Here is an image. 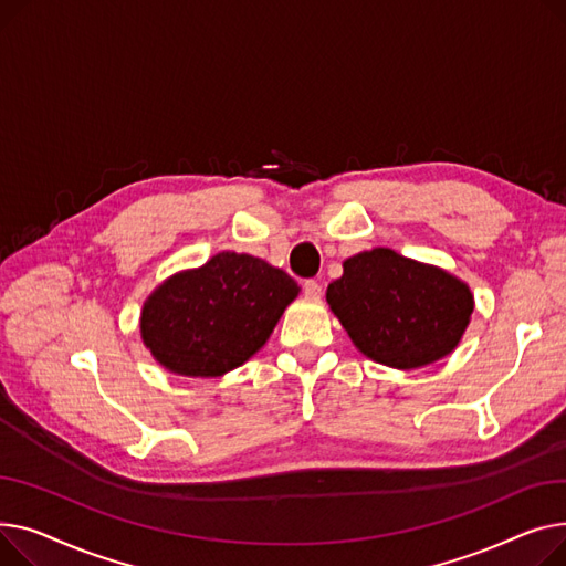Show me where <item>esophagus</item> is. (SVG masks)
<instances>
[{
  "mask_svg": "<svg viewBox=\"0 0 566 566\" xmlns=\"http://www.w3.org/2000/svg\"><path fill=\"white\" fill-rule=\"evenodd\" d=\"M304 294H306L308 298H319V296H322V285L311 279V281L304 283Z\"/></svg>",
  "mask_w": 566,
  "mask_h": 566,
  "instance_id": "1",
  "label": "esophagus"
}]
</instances>
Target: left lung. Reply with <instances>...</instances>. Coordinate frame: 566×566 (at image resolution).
<instances>
[{
	"instance_id": "1",
	"label": "left lung",
	"mask_w": 566,
	"mask_h": 566,
	"mask_svg": "<svg viewBox=\"0 0 566 566\" xmlns=\"http://www.w3.org/2000/svg\"><path fill=\"white\" fill-rule=\"evenodd\" d=\"M326 302L358 352L397 370L448 356L475 306L457 276L381 247L347 258Z\"/></svg>"
}]
</instances>
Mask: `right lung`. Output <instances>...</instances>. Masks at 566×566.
<instances>
[{
	"instance_id": "obj_1",
	"label": "right lung",
	"mask_w": 566,
	"mask_h": 566,
	"mask_svg": "<svg viewBox=\"0 0 566 566\" xmlns=\"http://www.w3.org/2000/svg\"><path fill=\"white\" fill-rule=\"evenodd\" d=\"M296 294V281L270 262L221 251L155 287L142 311V340L169 373L221 377L270 340Z\"/></svg>"
}]
</instances>
